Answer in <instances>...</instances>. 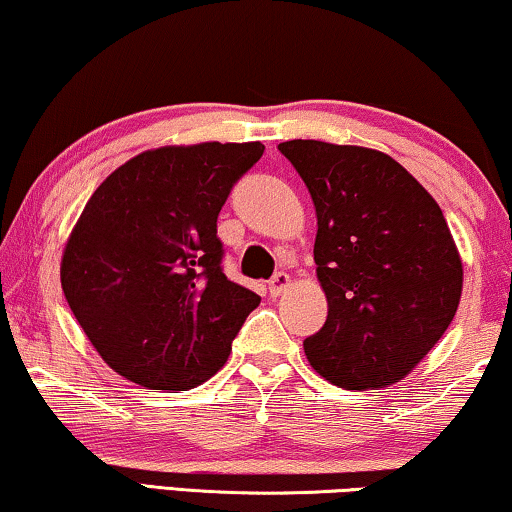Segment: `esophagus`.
I'll return each instance as SVG.
<instances>
[{
	"instance_id": "obj_1",
	"label": "esophagus",
	"mask_w": 512,
	"mask_h": 512,
	"mask_svg": "<svg viewBox=\"0 0 512 512\" xmlns=\"http://www.w3.org/2000/svg\"><path fill=\"white\" fill-rule=\"evenodd\" d=\"M292 285V278H290V273H285V271H278L276 276L271 278V283H269V292L273 294V297H280V294H283L287 287Z\"/></svg>"
}]
</instances>
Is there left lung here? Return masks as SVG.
I'll return each mask as SVG.
<instances>
[{"label": "left lung", "mask_w": 512, "mask_h": 512, "mask_svg": "<svg viewBox=\"0 0 512 512\" xmlns=\"http://www.w3.org/2000/svg\"><path fill=\"white\" fill-rule=\"evenodd\" d=\"M311 192L327 322L308 364L345 390L406 378L441 341L462 299V257L441 206L390 155L294 139L278 146Z\"/></svg>", "instance_id": "left-lung-1"}]
</instances>
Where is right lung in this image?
<instances>
[{
    "mask_svg": "<svg viewBox=\"0 0 512 512\" xmlns=\"http://www.w3.org/2000/svg\"><path fill=\"white\" fill-rule=\"evenodd\" d=\"M259 141L162 146L97 187L60 278L106 364L148 390H192L220 371L259 297L220 269L218 213L262 157Z\"/></svg>",
    "mask_w": 512,
    "mask_h": 512,
    "instance_id": "1",
    "label": "right lung"
}]
</instances>
